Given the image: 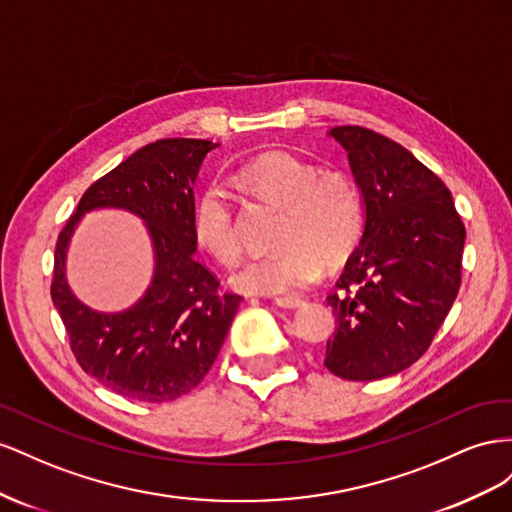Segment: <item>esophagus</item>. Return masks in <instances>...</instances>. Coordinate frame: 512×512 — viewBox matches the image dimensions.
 I'll use <instances>...</instances> for the list:
<instances>
[{"label": "esophagus", "instance_id": "34e87169", "mask_svg": "<svg viewBox=\"0 0 512 512\" xmlns=\"http://www.w3.org/2000/svg\"><path fill=\"white\" fill-rule=\"evenodd\" d=\"M274 302L279 304L281 309H296V306L304 304V298H300V296H281V298H276Z\"/></svg>", "mask_w": 512, "mask_h": 512}]
</instances>
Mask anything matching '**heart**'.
Segmentation results:
<instances>
[{
	"mask_svg": "<svg viewBox=\"0 0 512 512\" xmlns=\"http://www.w3.org/2000/svg\"><path fill=\"white\" fill-rule=\"evenodd\" d=\"M257 195L283 206L274 253L248 259L231 274L244 294L281 296L313 285L321 264L337 268L354 253L364 227L358 184L343 171H319L289 152H268L240 171ZM193 236L218 264L233 266L242 255L236 206L223 186L210 184L193 208Z\"/></svg>",
	"mask_w": 512,
	"mask_h": 512,
	"instance_id": "heart-1",
	"label": "heart"
}]
</instances>
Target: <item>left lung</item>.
<instances>
[{
  "label": "left lung",
  "mask_w": 512,
  "mask_h": 512,
  "mask_svg": "<svg viewBox=\"0 0 512 512\" xmlns=\"http://www.w3.org/2000/svg\"><path fill=\"white\" fill-rule=\"evenodd\" d=\"M367 208L364 233L326 298L337 330L326 369L352 382L399 373L427 352L461 285L465 227L446 184L403 145L334 126Z\"/></svg>",
  "instance_id": "left-lung-1"
}]
</instances>
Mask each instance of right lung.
Segmentation results:
<instances>
[{
    "instance_id": "1",
    "label": "right lung",
    "mask_w": 512,
    "mask_h": 512,
    "mask_svg": "<svg viewBox=\"0 0 512 512\" xmlns=\"http://www.w3.org/2000/svg\"><path fill=\"white\" fill-rule=\"evenodd\" d=\"M218 143L160 139L143 145L83 193L57 236L51 298L79 367L126 399L163 403L191 392L214 364L240 294L195 259L193 208L199 167ZM124 207L141 215L155 242V281L124 314L83 307L65 283V246L83 211Z\"/></svg>"
}]
</instances>
